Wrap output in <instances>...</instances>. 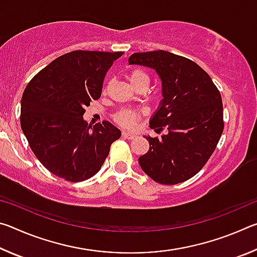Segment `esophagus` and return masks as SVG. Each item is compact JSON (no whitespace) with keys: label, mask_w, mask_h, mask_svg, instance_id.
<instances>
[{"label":"esophagus","mask_w":257,"mask_h":257,"mask_svg":"<svg viewBox=\"0 0 257 257\" xmlns=\"http://www.w3.org/2000/svg\"><path fill=\"white\" fill-rule=\"evenodd\" d=\"M122 137L123 138H127V139H134L135 138V136L134 135H132V134H129V133H122Z\"/></svg>","instance_id":"esophagus-1"}]
</instances>
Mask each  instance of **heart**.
Returning <instances> with one entry per match:
<instances>
[{
	"instance_id": "1",
	"label": "heart",
	"mask_w": 257,
	"mask_h": 257,
	"mask_svg": "<svg viewBox=\"0 0 257 257\" xmlns=\"http://www.w3.org/2000/svg\"><path fill=\"white\" fill-rule=\"evenodd\" d=\"M129 80L135 88H137L143 84H149L150 78L142 69H134L129 73ZM144 114L145 110L143 108H122L114 114V121L121 127L133 129Z\"/></svg>"
}]
</instances>
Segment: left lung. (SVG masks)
<instances>
[{"label":"left lung","instance_id":"8db88e82","mask_svg":"<svg viewBox=\"0 0 257 257\" xmlns=\"http://www.w3.org/2000/svg\"><path fill=\"white\" fill-rule=\"evenodd\" d=\"M129 64L154 69L162 80L163 99L150 127V151L138 159L147 176L162 185L194 177L215 151L223 132V106L219 89L206 71L184 56L167 51L130 55Z\"/></svg>","mask_w":257,"mask_h":257}]
</instances>
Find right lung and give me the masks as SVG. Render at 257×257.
Here are the masks:
<instances>
[{"instance_id":"1","label":"right lung","mask_w":257,"mask_h":257,"mask_svg":"<svg viewBox=\"0 0 257 257\" xmlns=\"http://www.w3.org/2000/svg\"><path fill=\"white\" fill-rule=\"evenodd\" d=\"M123 52L73 51L52 61L26 87L20 124L30 149L53 175L70 182L99 171L120 130L108 121L90 125L85 107L102 94L104 78Z\"/></svg>"}]
</instances>
